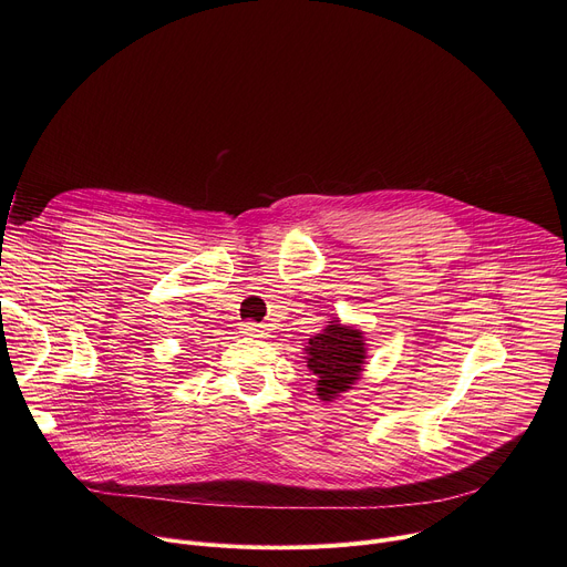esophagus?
<instances>
[{
    "instance_id": "1",
    "label": "esophagus",
    "mask_w": 567,
    "mask_h": 567,
    "mask_svg": "<svg viewBox=\"0 0 567 567\" xmlns=\"http://www.w3.org/2000/svg\"><path fill=\"white\" fill-rule=\"evenodd\" d=\"M241 334L260 339V337H265V334H267V328H265V326H260V322L247 320V322H241Z\"/></svg>"
}]
</instances>
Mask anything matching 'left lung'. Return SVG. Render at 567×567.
<instances>
[{
	"label": "left lung",
	"instance_id": "obj_1",
	"mask_svg": "<svg viewBox=\"0 0 567 567\" xmlns=\"http://www.w3.org/2000/svg\"><path fill=\"white\" fill-rule=\"evenodd\" d=\"M302 350L307 368L316 374L320 401H334L348 392L361 379L368 359L365 334L339 318L328 320L326 330L311 337Z\"/></svg>",
	"mask_w": 567,
	"mask_h": 567
}]
</instances>
